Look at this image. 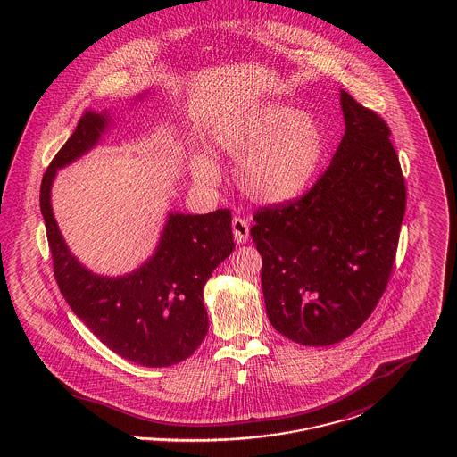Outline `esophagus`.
<instances>
[{
  "label": "esophagus",
  "mask_w": 457,
  "mask_h": 457,
  "mask_svg": "<svg viewBox=\"0 0 457 457\" xmlns=\"http://www.w3.org/2000/svg\"><path fill=\"white\" fill-rule=\"evenodd\" d=\"M231 228H233V237L237 243H245L250 237V226H248V220H245V219H233Z\"/></svg>",
  "instance_id": "34e87169"
}]
</instances>
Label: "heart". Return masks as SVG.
Returning <instances> with one entry per match:
<instances>
[{
	"label": "heart",
	"instance_id": "heart-1",
	"mask_svg": "<svg viewBox=\"0 0 457 457\" xmlns=\"http://www.w3.org/2000/svg\"><path fill=\"white\" fill-rule=\"evenodd\" d=\"M216 147L238 159L235 176L252 202L283 205L303 195L326 157L320 123L308 112L276 101L239 111L216 125ZM192 173L202 185H218V164L209 153L194 154Z\"/></svg>",
	"mask_w": 457,
	"mask_h": 457
}]
</instances>
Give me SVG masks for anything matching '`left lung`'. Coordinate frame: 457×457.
<instances>
[{"instance_id":"8db88e82","label":"left lung","mask_w":457,"mask_h":457,"mask_svg":"<svg viewBox=\"0 0 457 457\" xmlns=\"http://www.w3.org/2000/svg\"><path fill=\"white\" fill-rule=\"evenodd\" d=\"M341 109L346 130L326 173L300 200L262 209L250 229L267 317L304 346L336 345L369 319L389 281L406 209L389 127L346 90Z\"/></svg>"}]
</instances>
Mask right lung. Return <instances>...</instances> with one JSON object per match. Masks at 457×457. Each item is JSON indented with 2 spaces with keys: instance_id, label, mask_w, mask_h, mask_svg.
Masks as SVG:
<instances>
[{
  "instance_id": "1",
  "label": "right lung",
  "mask_w": 457,
  "mask_h": 457,
  "mask_svg": "<svg viewBox=\"0 0 457 457\" xmlns=\"http://www.w3.org/2000/svg\"><path fill=\"white\" fill-rule=\"evenodd\" d=\"M111 121L108 111L86 109L44 173L41 212L54 278L73 313L111 351L142 367H171L192 356L207 336L204 286L235 248L231 212H168L153 255L140 267L116 278L94 274L66 245L53 214L51 187L58 170L99 144Z\"/></svg>"
}]
</instances>
